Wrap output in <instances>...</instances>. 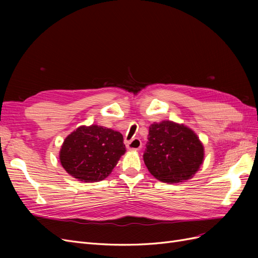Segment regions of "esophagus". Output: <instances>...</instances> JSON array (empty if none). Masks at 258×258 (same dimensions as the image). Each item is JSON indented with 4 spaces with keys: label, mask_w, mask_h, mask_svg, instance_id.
Returning a JSON list of instances; mask_svg holds the SVG:
<instances>
[{
    "label": "esophagus",
    "mask_w": 258,
    "mask_h": 258,
    "mask_svg": "<svg viewBox=\"0 0 258 258\" xmlns=\"http://www.w3.org/2000/svg\"><path fill=\"white\" fill-rule=\"evenodd\" d=\"M142 146V142L140 139H132L131 141L127 142V148L129 151H139Z\"/></svg>",
    "instance_id": "esophagus-1"
}]
</instances>
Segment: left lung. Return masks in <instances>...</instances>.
<instances>
[{"instance_id": "8db88e82", "label": "left lung", "mask_w": 258, "mask_h": 258, "mask_svg": "<svg viewBox=\"0 0 258 258\" xmlns=\"http://www.w3.org/2000/svg\"><path fill=\"white\" fill-rule=\"evenodd\" d=\"M148 130L143 159L154 177L174 184L196 174L204 162L205 147L194 130L171 120L154 122Z\"/></svg>"}]
</instances>
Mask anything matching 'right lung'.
Segmentation results:
<instances>
[{"label": "right lung", "instance_id": "add662e5", "mask_svg": "<svg viewBox=\"0 0 258 258\" xmlns=\"http://www.w3.org/2000/svg\"><path fill=\"white\" fill-rule=\"evenodd\" d=\"M124 153L120 132L91 124L79 127L64 139L59 159L72 177L92 183L110 175Z\"/></svg>", "mask_w": 258, "mask_h": 258}]
</instances>
